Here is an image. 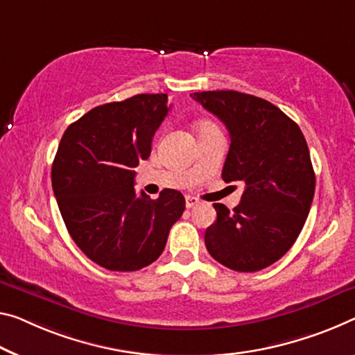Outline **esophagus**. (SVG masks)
<instances>
[{
	"label": "esophagus",
	"mask_w": 355,
	"mask_h": 355,
	"mask_svg": "<svg viewBox=\"0 0 355 355\" xmlns=\"http://www.w3.org/2000/svg\"><path fill=\"white\" fill-rule=\"evenodd\" d=\"M200 203V200L198 198H195V196H185V206H187V208L190 209V208H195L196 205Z\"/></svg>",
	"instance_id": "obj_1"
}]
</instances>
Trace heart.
<instances>
[{"instance_id":"1","label":"heart","mask_w":355,"mask_h":355,"mask_svg":"<svg viewBox=\"0 0 355 355\" xmlns=\"http://www.w3.org/2000/svg\"><path fill=\"white\" fill-rule=\"evenodd\" d=\"M211 127H216L214 123H211V122H203L200 125V130H205V128H211Z\"/></svg>"}]
</instances>
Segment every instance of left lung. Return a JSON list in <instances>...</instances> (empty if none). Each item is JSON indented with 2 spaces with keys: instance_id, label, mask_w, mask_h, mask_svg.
Returning a JSON list of instances; mask_svg holds the SVG:
<instances>
[{
  "instance_id": "1",
  "label": "left lung",
  "mask_w": 355,
  "mask_h": 355,
  "mask_svg": "<svg viewBox=\"0 0 355 355\" xmlns=\"http://www.w3.org/2000/svg\"><path fill=\"white\" fill-rule=\"evenodd\" d=\"M190 96L225 123L232 143L222 179L244 185L233 211L214 203L206 249L230 270H263L292 248L309 214L315 174L306 139L291 117L259 96L234 90Z\"/></svg>"
}]
</instances>
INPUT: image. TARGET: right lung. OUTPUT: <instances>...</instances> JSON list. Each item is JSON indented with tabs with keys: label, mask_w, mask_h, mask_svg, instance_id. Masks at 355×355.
<instances>
[{
	"label": "right lung",
	"mask_w": 355,
	"mask_h": 355,
	"mask_svg": "<svg viewBox=\"0 0 355 355\" xmlns=\"http://www.w3.org/2000/svg\"><path fill=\"white\" fill-rule=\"evenodd\" d=\"M170 111L168 95L141 94L96 106L71 123L52 165V189L71 238L96 265L136 271L165 249L185 200L165 189L157 200L135 192V168Z\"/></svg>",
	"instance_id": "obj_1"
}]
</instances>
